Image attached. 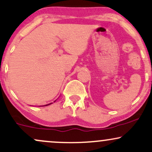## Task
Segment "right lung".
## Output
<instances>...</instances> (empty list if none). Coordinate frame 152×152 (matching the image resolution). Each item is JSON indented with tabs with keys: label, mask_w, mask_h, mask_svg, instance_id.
I'll return each instance as SVG.
<instances>
[{
	"label": "right lung",
	"mask_w": 152,
	"mask_h": 152,
	"mask_svg": "<svg viewBox=\"0 0 152 152\" xmlns=\"http://www.w3.org/2000/svg\"><path fill=\"white\" fill-rule=\"evenodd\" d=\"M49 104H48V105H49ZM46 106H47V105H46Z\"/></svg>",
	"instance_id": "obj_1"
}]
</instances>
